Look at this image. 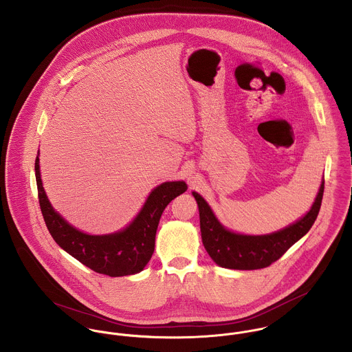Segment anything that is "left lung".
I'll return each instance as SVG.
<instances>
[{
	"mask_svg": "<svg viewBox=\"0 0 352 352\" xmlns=\"http://www.w3.org/2000/svg\"><path fill=\"white\" fill-rule=\"evenodd\" d=\"M323 192L324 181L311 210L305 216L296 223L267 236H243L226 230L217 221L206 201L198 192H192L199 209L204 246L219 267L241 271L267 268L312 228L322 206Z\"/></svg>",
	"mask_w": 352,
	"mask_h": 352,
	"instance_id": "8db88e82",
	"label": "left lung"
}]
</instances>
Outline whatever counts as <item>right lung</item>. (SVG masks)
I'll return each mask as SVG.
<instances>
[{"label":"right lung","mask_w":352,"mask_h":352,"mask_svg":"<svg viewBox=\"0 0 352 352\" xmlns=\"http://www.w3.org/2000/svg\"><path fill=\"white\" fill-rule=\"evenodd\" d=\"M34 170L40 209L54 241L82 265L109 277L143 271L154 253L155 234L164 208L188 189L185 182H164L151 191L129 228L109 236H89L71 226L51 206L40 178L38 154Z\"/></svg>","instance_id":"1"}]
</instances>
